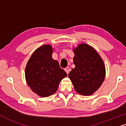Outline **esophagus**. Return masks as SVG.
I'll list each match as a JSON object with an SVG mask.
<instances>
[{
	"label": "esophagus",
	"mask_w": 126,
	"mask_h": 126,
	"mask_svg": "<svg viewBox=\"0 0 126 126\" xmlns=\"http://www.w3.org/2000/svg\"><path fill=\"white\" fill-rule=\"evenodd\" d=\"M64 70L66 72V74H69V70H70V69H69V67H66L64 69Z\"/></svg>",
	"instance_id": "obj_1"
}]
</instances>
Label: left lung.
Masks as SVG:
<instances>
[{"label": "left lung", "instance_id": "1", "mask_svg": "<svg viewBox=\"0 0 126 126\" xmlns=\"http://www.w3.org/2000/svg\"><path fill=\"white\" fill-rule=\"evenodd\" d=\"M73 51L75 67L68 77L79 94L91 95L100 88L105 79V64L99 54L89 45L82 43Z\"/></svg>", "mask_w": 126, "mask_h": 126}]
</instances>
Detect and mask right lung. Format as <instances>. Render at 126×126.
<instances>
[{
	"instance_id": "1",
	"label": "right lung",
	"mask_w": 126,
	"mask_h": 126,
	"mask_svg": "<svg viewBox=\"0 0 126 126\" xmlns=\"http://www.w3.org/2000/svg\"><path fill=\"white\" fill-rule=\"evenodd\" d=\"M52 46L44 45L37 48L26 65V80L34 92L41 97L54 94L67 74L52 58Z\"/></svg>"
}]
</instances>
